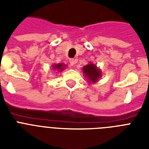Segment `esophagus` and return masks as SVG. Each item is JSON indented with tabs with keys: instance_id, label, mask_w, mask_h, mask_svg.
I'll use <instances>...</instances> for the list:
<instances>
[{
	"instance_id": "obj_1",
	"label": "esophagus",
	"mask_w": 149,
	"mask_h": 149,
	"mask_svg": "<svg viewBox=\"0 0 149 149\" xmlns=\"http://www.w3.org/2000/svg\"><path fill=\"white\" fill-rule=\"evenodd\" d=\"M69 62H70V65H74V64H76V60L75 59H73V58H71L69 60Z\"/></svg>"
}]
</instances>
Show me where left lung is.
I'll use <instances>...</instances> for the list:
<instances>
[{
	"instance_id": "obj_1",
	"label": "left lung",
	"mask_w": 149,
	"mask_h": 149,
	"mask_svg": "<svg viewBox=\"0 0 149 149\" xmlns=\"http://www.w3.org/2000/svg\"><path fill=\"white\" fill-rule=\"evenodd\" d=\"M83 74L88 79L90 84H95L102 77V71L97 67V65L93 63L89 62L88 65H84L83 68Z\"/></svg>"
}]
</instances>
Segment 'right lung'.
<instances>
[{
    "instance_id": "add662e5",
    "label": "right lung",
    "mask_w": 149,
    "mask_h": 149,
    "mask_svg": "<svg viewBox=\"0 0 149 149\" xmlns=\"http://www.w3.org/2000/svg\"><path fill=\"white\" fill-rule=\"evenodd\" d=\"M52 70H56L58 71V72H61V71H64L66 67V65L65 64H62V63H59V64H54L52 65Z\"/></svg>"
}]
</instances>
